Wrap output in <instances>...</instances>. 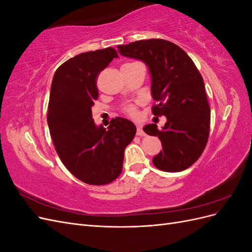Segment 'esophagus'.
Listing matches in <instances>:
<instances>
[{
  "instance_id": "34e87169",
  "label": "esophagus",
  "mask_w": 252,
  "mask_h": 252,
  "mask_svg": "<svg viewBox=\"0 0 252 252\" xmlns=\"http://www.w3.org/2000/svg\"><path fill=\"white\" fill-rule=\"evenodd\" d=\"M136 134H138L139 136H144L145 135V132L142 129L141 125H138V127H136Z\"/></svg>"
}]
</instances>
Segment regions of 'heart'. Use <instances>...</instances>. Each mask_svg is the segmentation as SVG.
<instances>
[{"label":"heart","mask_w":252,"mask_h":252,"mask_svg":"<svg viewBox=\"0 0 252 252\" xmlns=\"http://www.w3.org/2000/svg\"><path fill=\"white\" fill-rule=\"evenodd\" d=\"M124 112L126 114H128V116H130V117H135L136 113H138V112H136L135 107H134V106H132V105L125 106V107H124Z\"/></svg>","instance_id":"1"}]
</instances>
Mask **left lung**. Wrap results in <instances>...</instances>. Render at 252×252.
Here are the masks:
<instances>
[{"mask_svg": "<svg viewBox=\"0 0 252 252\" xmlns=\"http://www.w3.org/2000/svg\"><path fill=\"white\" fill-rule=\"evenodd\" d=\"M118 48L122 56L148 66L151 94L158 102L152 113L167 118L161 130L157 124L143 128L162 142L163 150L152 163L167 172L187 169L201 157L209 136L210 107L201 73L187 53L169 41L141 40Z\"/></svg>", "mask_w": 252, "mask_h": 252, "instance_id": "8db88e82", "label": "left lung"}]
</instances>
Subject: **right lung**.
Returning <instances> with one entry per match:
<instances>
[{
    "mask_svg": "<svg viewBox=\"0 0 252 252\" xmlns=\"http://www.w3.org/2000/svg\"><path fill=\"white\" fill-rule=\"evenodd\" d=\"M113 58L118 53L112 47L83 52L61 65L51 83L47 123L53 144L66 168L89 185H105L119 177L124 150L136 132L124 118L112 119L107 129L93 119L96 78Z\"/></svg>",
    "mask_w": 252,
    "mask_h": 252,
    "instance_id": "add662e5",
    "label": "right lung"
}]
</instances>
